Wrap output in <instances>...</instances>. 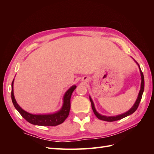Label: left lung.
I'll return each mask as SVG.
<instances>
[{
  "instance_id": "obj_1",
  "label": "left lung",
  "mask_w": 154,
  "mask_h": 154,
  "mask_svg": "<svg viewBox=\"0 0 154 154\" xmlns=\"http://www.w3.org/2000/svg\"><path fill=\"white\" fill-rule=\"evenodd\" d=\"M135 62H136V61H135ZM136 63L138 64V66L139 67V69H140V75H141V86H140V90L138 97H137V99H136L134 104L133 105L131 109H130L128 111H126V112H124V113H122V114L116 115V116H105V115H102L100 114L96 111V109H95V108L94 101H93V100H91V97L90 96V100L91 103L92 109H93V111L94 112V114L95 115V116H96V117L99 119H100V120H102V121H108V122H112V121H118V120H120V119H123L126 117H127V116H128V115H132L133 112H134L136 109H137L140 102V101H141L143 92H144V75H143L142 72L140 69V66H139V64L136 62Z\"/></svg>"
}]
</instances>
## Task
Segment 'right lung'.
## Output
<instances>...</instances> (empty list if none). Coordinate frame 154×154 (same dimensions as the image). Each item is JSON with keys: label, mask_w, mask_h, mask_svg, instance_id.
<instances>
[{"label": "right lung", "mask_w": 154, "mask_h": 154, "mask_svg": "<svg viewBox=\"0 0 154 154\" xmlns=\"http://www.w3.org/2000/svg\"><path fill=\"white\" fill-rule=\"evenodd\" d=\"M14 79L13 80L12 83L11 92L13 105L16 109V110L20 112V114L29 123L38 126H57L63 123L68 117L70 109V97L72 92L76 88V85L71 86L65 92L63 99V105L60 110L54 112V113L35 115L29 113V112L23 110L16 102L14 95Z\"/></svg>", "instance_id": "add662e5"}]
</instances>
